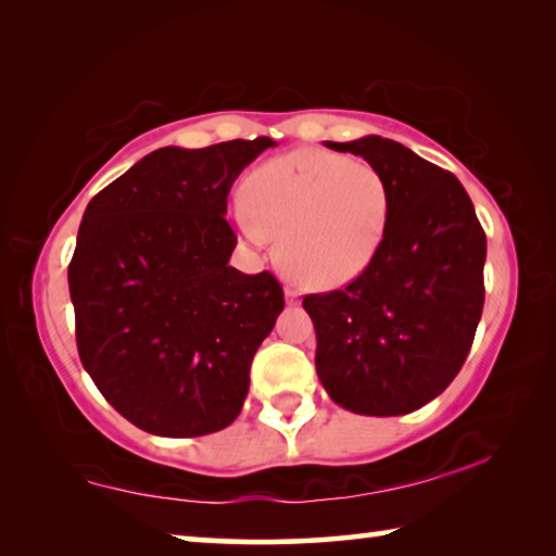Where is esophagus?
I'll return each mask as SVG.
<instances>
[{"label": "esophagus", "instance_id": "1", "mask_svg": "<svg viewBox=\"0 0 556 556\" xmlns=\"http://www.w3.org/2000/svg\"><path fill=\"white\" fill-rule=\"evenodd\" d=\"M285 299H287V304H296V301H299V291L287 287V289H285Z\"/></svg>", "mask_w": 556, "mask_h": 556}]
</instances>
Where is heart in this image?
<instances>
[{
	"instance_id": "obj_1",
	"label": "heart",
	"mask_w": 556,
	"mask_h": 556,
	"mask_svg": "<svg viewBox=\"0 0 556 556\" xmlns=\"http://www.w3.org/2000/svg\"><path fill=\"white\" fill-rule=\"evenodd\" d=\"M235 215L248 242L279 238V265L301 287L338 289L378 257L392 213V191L363 159L296 149L260 164L242 184Z\"/></svg>"
}]
</instances>
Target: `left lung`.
<instances>
[{"instance_id":"1","label":"left lung","mask_w":556,"mask_h":556,"mask_svg":"<svg viewBox=\"0 0 556 556\" xmlns=\"http://www.w3.org/2000/svg\"><path fill=\"white\" fill-rule=\"evenodd\" d=\"M378 166L392 191L384 242L345 289L304 296L316 372L336 404L400 417L439 397L483 314L485 232L458 178L400 142H326Z\"/></svg>"}]
</instances>
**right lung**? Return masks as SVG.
<instances>
[{"label": "right lung", "mask_w": 556, "mask_h": 556, "mask_svg": "<svg viewBox=\"0 0 556 556\" xmlns=\"http://www.w3.org/2000/svg\"><path fill=\"white\" fill-rule=\"evenodd\" d=\"M275 139L147 154L88 203L68 265L83 368L156 437L232 425L250 365L285 308L269 271L230 267L228 193Z\"/></svg>", "instance_id": "1"}]
</instances>
